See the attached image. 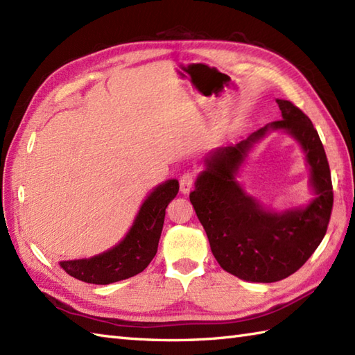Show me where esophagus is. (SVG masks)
<instances>
[{
	"label": "esophagus",
	"instance_id": "34e87169",
	"mask_svg": "<svg viewBox=\"0 0 355 355\" xmlns=\"http://www.w3.org/2000/svg\"><path fill=\"white\" fill-rule=\"evenodd\" d=\"M193 186V173L192 172H184L182 177H180V191L182 193H189Z\"/></svg>",
	"mask_w": 355,
	"mask_h": 355
}]
</instances>
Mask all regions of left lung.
Here are the masks:
<instances>
[{
	"label": "left lung",
	"mask_w": 355,
	"mask_h": 355,
	"mask_svg": "<svg viewBox=\"0 0 355 355\" xmlns=\"http://www.w3.org/2000/svg\"><path fill=\"white\" fill-rule=\"evenodd\" d=\"M276 102L282 120L266 125L236 145L212 150L189 195L218 263L250 282L281 281L302 267L325 236L334 201L327 154L311 120L290 101ZM277 129L301 143L316 193L306 208L285 213L263 209L234 178L254 143Z\"/></svg>",
	"instance_id": "1"
}]
</instances>
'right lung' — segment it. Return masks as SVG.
<instances>
[{
	"mask_svg": "<svg viewBox=\"0 0 355 355\" xmlns=\"http://www.w3.org/2000/svg\"><path fill=\"white\" fill-rule=\"evenodd\" d=\"M177 180L157 186L143 201L132 227L117 245L89 259L59 262L67 273L88 284L108 285L141 273L157 253L166 207L178 193Z\"/></svg>",
	"mask_w": 355,
	"mask_h": 355,
	"instance_id": "obj_1",
	"label": "right lung"
}]
</instances>
